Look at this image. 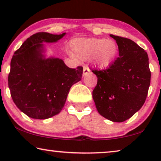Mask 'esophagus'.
Here are the masks:
<instances>
[{"label": "esophagus", "mask_w": 161, "mask_h": 161, "mask_svg": "<svg viewBox=\"0 0 161 161\" xmlns=\"http://www.w3.org/2000/svg\"><path fill=\"white\" fill-rule=\"evenodd\" d=\"M89 73H90V69H89L88 67H84V69H83V76H86L87 75H89Z\"/></svg>", "instance_id": "obj_1"}]
</instances>
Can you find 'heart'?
Instances as JSON below:
<instances>
[{"label": "heart", "mask_w": 161, "mask_h": 161, "mask_svg": "<svg viewBox=\"0 0 161 161\" xmlns=\"http://www.w3.org/2000/svg\"><path fill=\"white\" fill-rule=\"evenodd\" d=\"M73 54L81 60L90 59L101 69L109 67L119 53L117 43L111 39L104 38H77L70 42Z\"/></svg>", "instance_id": "heart-1"}]
</instances>
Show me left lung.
<instances>
[{
  "mask_svg": "<svg viewBox=\"0 0 161 161\" xmlns=\"http://www.w3.org/2000/svg\"><path fill=\"white\" fill-rule=\"evenodd\" d=\"M119 58L106 70H92L97 84L92 92L100 115L113 122L130 119L142 107L151 83L148 54L135 42L110 35Z\"/></svg>",
  "mask_w": 161,
  "mask_h": 161,
  "instance_id": "obj_1",
  "label": "left lung"
}]
</instances>
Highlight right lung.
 I'll use <instances>...</instances> for the list:
<instances>
[{
  "label": "right lung",
  "instance_id": "obj_1",
  "mask_svg": "<svg viewBox=\"0 0 161 161\" xmlns=\"http://www.w3.org/2000/svg\"><path fill=\"white\" fill-rule=\"evenodd\" d=\"M66 32H38L24 42L10 62L8 87L19 109L34 119L58 114L73 84L81 80L83 68L72 69L62 59L46 56V43L57 42Z\"/></svg>",
  "mask_w": 161,
  "mask_h": 161
}]
</instances>
